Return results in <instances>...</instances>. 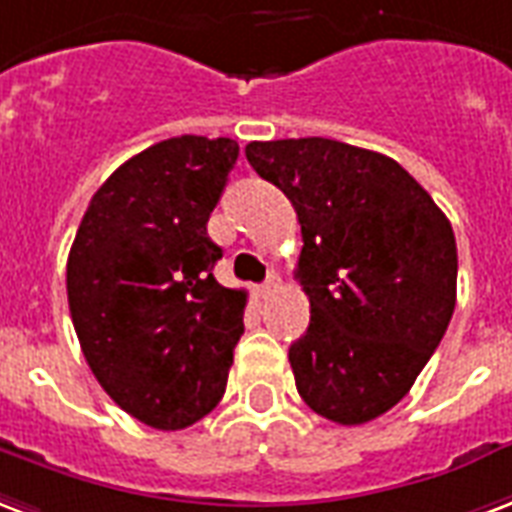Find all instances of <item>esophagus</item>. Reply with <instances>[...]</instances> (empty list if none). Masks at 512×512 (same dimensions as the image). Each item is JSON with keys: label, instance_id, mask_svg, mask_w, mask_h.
<instances>
[{"label": "esophagus", "instance_id": "1", "mask_svg": "<svg viewBox=\"0 0 512 512\" xmlns=\"http://www.w3.org/2000/svg\"><path fill=\"white\" fill-rule=\"evenodd\" d=\"M276 282H279V276H276V274H268L266 282H263V285L257 287V295H260V298H266V295L271 293V290H274V287H276Z\"/></svg>", "mask_w": 512, "mask_h": 512}]
</instances>
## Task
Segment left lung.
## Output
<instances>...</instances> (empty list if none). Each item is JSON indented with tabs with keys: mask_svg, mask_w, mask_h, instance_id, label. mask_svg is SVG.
I'll return each mask as SVG.
<instances>
[{
	"mask_svg": "<svg viewBox=\"0 0 512 512\" xmlns=\"http://www.w3.org/2000/svg\"><path fill=\"white\" fill-rule=\"evenodd\" d=\"M246 160L293 203L309 328L290 344L301 399L361 426L396 407L456 309L448 217L399 162L331 138L255 140Z\"/></svg>",
	"mask_w": 512,
	"mask_h": 512,
	"instance_id": "obj_1",
	"label": "left lung"
}]
</instances>
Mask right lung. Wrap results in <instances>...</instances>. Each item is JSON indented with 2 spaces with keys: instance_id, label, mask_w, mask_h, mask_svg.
<instances>
[{
  "instance_id": "1",
  "label": "right lung",
  "mask_w": 512,
  "mask_h": 512,
  "mask_svg": "<svg viewBox=\"0 0 512 512\" xmlns=\"http://www.w3.org/2000/svg\"><path fill=\"white\" fill-rule=\"evenodd\" d=\"M238 143L181 135L135 154L94 192L67 257V301L89 369L151 429L214 410L244 333V290L214 279L208 217Z\"/></svg>"
}]
</instances>
